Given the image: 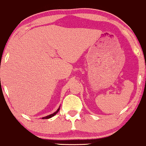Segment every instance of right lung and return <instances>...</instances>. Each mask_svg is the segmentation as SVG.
Returning a JSON list of instances; mask_svg holds the SVG:
<instances>
[{"label":"right lung","instance_id":"add662e5","mask_svg":"<svg viewBox=\"0 0 146 146\" xmlns=\"http://www.w3.org/2000/svg\"><path fill=\"white\" fill-rule=\"evenodd\" d=\"M59 110H60V107H59V108L54 113H52V114H50V115H47V116H45V117H42V119H48V118H50V117H53L54 115H56V113H57L58 112Z\"/></svg>","mask_w":146,"mask_h":146}]
</instances>
